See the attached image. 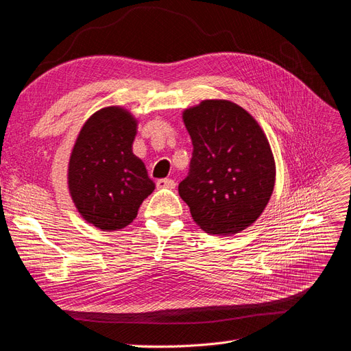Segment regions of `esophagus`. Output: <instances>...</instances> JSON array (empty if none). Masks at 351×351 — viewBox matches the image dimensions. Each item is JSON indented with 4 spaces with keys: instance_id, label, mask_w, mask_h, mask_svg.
I'll list each match as a JSON object with an SVG mask.
<instances>
[{
    "instance_id": "1",
    "label": "esophagus",
    "mask_w": 351,
    "mask_h": 351,
    "mask_svg": "<svg viewBox=\"0 0 351 351\" xmlns=\"http://www.w3.org/2000/svg\"><path fill=\"white\" fill-rule=\"evenodd\" d=\"M176 181L171 178H161L157 181V189H174Z\"/></svg>"
}]
</instances>
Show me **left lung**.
Here are the masks:
<instances>
[{"instance_id":"8db88e82","label":"left lung","mask_w":351,"mask_h":351,"mask_svg":"<svg viewBox=\"0 0 351 351\" xmlns=\"http://www.w3.org/2000/svg\"><path fill=\"white\" fill-rule=\"evenodd\" d=\"M193 156L178 194L210 234H234L254 223L275 186V161L262 128L230 101H203L184 110Z\"/></svg>"}]
</instances>
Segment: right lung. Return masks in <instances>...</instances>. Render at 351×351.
Here are the masks:
<instances>
[{"label": "right lung", "instance_id": "1", "mask_svg": "<svg viewBox=\"0 0 351 351\" xmlns=\"http://www.w3.org/2000/svg\"><path fill=\"white\" fill-rule=\"evenodd\" d=\"M136 121L109 106L85 122L69 161L70 195L82 217L106 232L123 229L156 189L132 152Z\"/></svg>", "mask_w": 351, "mask_h": 351}]
</instances>
